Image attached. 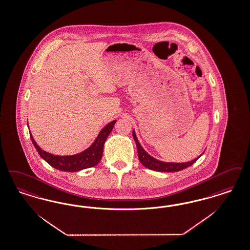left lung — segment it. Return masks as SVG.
Segmentation results:
<instances>
[{"mask_svg": "<svg viewBox=\"0 0 250 250\" xmlns=\"http://www.w3.org/2000/svg\"><path fill=\"white\" fill-rule=\"evenodd\" d=\"M133 138L136 142L137 148H138V154H139V159L140 163L147 168L149 169L154 170V171H160V172H178L180 170L185 169L186 167H190L192 164H194L196 161L198 160L199 157L195 158L194 160L186 162V163H166L162 161L157 160L153 157H151L150 154H148L144 149L141 147V145L137 139V136L135 134V131H133Z\"/></svg>", "mask_w": 250, "mask_h": 250, "instance_id": "8db88e82", "label": "left lung"}]
</instances>
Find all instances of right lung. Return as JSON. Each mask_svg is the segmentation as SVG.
<instances>
[{
    "mask_svg": "<svg viewBox=\"0 0 250 250\" xmlns=\"http://www.w3.org/2000/svg\"><path fill=\"white\" fill-rule=\"evenodd\" d=\"M116 120L111 121L104 128L100 131L98 138L94 141V143L90 146L88 149L82 151L75 155H69V156H60V155H53L44 150H42L37 145L35 140H33L31 134L30 133V140L32 141L34 147L41 157L44 161H46L51 167L56 169L67 171V172H76L80 170L85 169L93 167L98 165L101 160L102 152L104 143L107 140L108 136L110 135L111 130L113 128L114 124Z\"/></svg>",
    "mask_w": 250,
    "mask_h": 250,
    "instance_id": "add662e5",
    "label": "right lung"
}]
</instances>
